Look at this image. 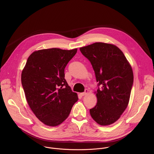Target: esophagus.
Returning <instances> with one entry per match:
<instances>
[{
  "label": "esophagus",
  "mask_w": 154,
  "mask_h": 154,
  "mask_svg": "<svg viewBox=\"0 0 154 154\" xmlns=\"http://www.w3.org/2000/svg\"><path fill=\"white\" fill-rule=\"evenodd\" d=\"M88 93V89H85V92H84L81 93V95H82V96H84V95H86Z\"/></svg>",
  "instance_id": "obj_1"
}]
</instances>
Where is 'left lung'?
Returning <instances> with one entry per match:
<instances>
[{"mask_svg":"<svg viewBox=\"0 0 154 154\" xmlns=\"http://www.w3.org/2000/svg\"><path fill=\"white\" fill-rule=\"evenodd\" d=\"M80 51L91 62L98 82L97 103L89 110L90 114L101 126L111 125L129 104L133 84L132 67L113 44L95 43L81 47Z\"/></svg>","mask_w":154,"mask_h":154,"instance_id":"obj_1","label":"left lung"}]
</instances>
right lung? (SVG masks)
I'll return each mask as SVG.
<instances>
[{"mask_svg": "<svg viewBox=\"0 0 154 154\" xmlns=\"http://www.w3.org/2000/svg\"><path fill=\"white\" fill-rule=\"evenodd\" d=\"M76 52L77 48L35 51L22 70L21 82L27 103L45 125H60L78 100L65 79V68Z\"/></svg>", "mask_w": 154, "mask_h": 154, "instance_id": "add662e5", "label": "right lung"}]
</instances>
